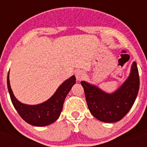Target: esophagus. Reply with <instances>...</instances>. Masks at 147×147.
Listing matches in <instances>:
<instances>
[{
	"label": "esophagus",
	"instance_id": "obj_1",
	"mask_svg": "<svg viewBox=\"0 0 147 147\" xmlns=\"http://www.w3.org/2000/svg\"><path fill=\"white\" fill-rule=\"evenodd\" d=\"M85 72L82 70H78L76 72V78L77 81H81L82 80L83 78H85Z\"/></svg>",
	"mask_w": 147,
	"mask_h": 147
}]
</instances>
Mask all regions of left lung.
Listing matches in <instances>:
<instances>
[{
    "label": "left lung",
    "mask_w": 147,
    "mask_h": 147,
    "mask_svg": "<svg viewBox=\"0 0 147 147\" xmlns=\"http://www.w3.org/2000/svg\"><path fill=\"white\" fill-rule=\"evenodd\" d=\"M81 85L91 114L102 122H117L129 112L138 94L140 78L137 62H133L127 78L112 93L105 92L85 81H82Z\"/></svg>",
    "instance_id": "1"
}]
</instances>
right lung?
Here are the masks:
<instances>
[{"mask_svg":"<svg viewBox=\"0 0 147 147\" xmlns=\"http://www.w3.org/2000/svg\"><path fill=\"white\" fill-rule=\"evenodd\" d=\"M75 76L66 79L59 85L53 96L44 102L30 105L21 103L14 96L10 88L9 73L7 75V88L10 99L20 116L29 124L36 127H44L54 123L60 116L63 104L71 87L76 84Z\"/></svg>","mask_w":147,"mask_h":147,"instance_id":"right-lung-1","label":"right lung"}]
</instances>
